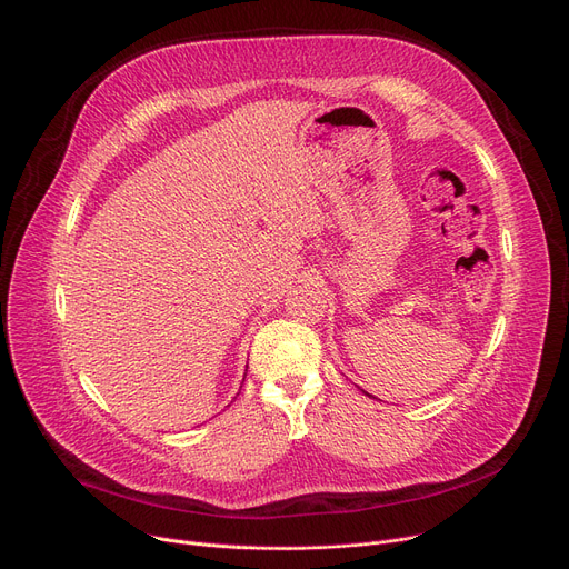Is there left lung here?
<instances>
[{
  "mask_svg": "<svg viewBox=\"0 0 569 569\" xmlns=\"http://www.w3.org/2000/svg\"><path fill=\"white\" fill-rule=\"evenodd\" d=\"M366 396H368V393H366Z\"/></svg>",
  "mask_w": 569,
  "mask_h": 569,
  "instance_id": "obj_1",
  "label": "left lung"
}]
</instances>
